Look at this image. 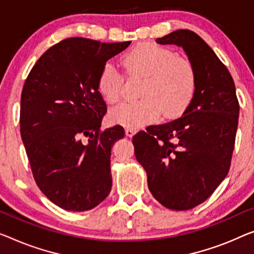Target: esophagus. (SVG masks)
Masks as SVG:
<instances>
[{
	"mask_svg": "<svg viewBox=\"0 0 254 254\" xmlns=\"http://www.w3.org/2000/svg\"><path fill=\"white\" fill-rule=\"evenodd\" d=\"M135 133V130H133V128H130V127H127V128H126V134H127V137H133V134Z\"/></svg>",
	"mask_w": 254,
	"mask_h": 254,
	"instance_id": "esophagus-1",
	"label": "esophagus"
}]
</instances>
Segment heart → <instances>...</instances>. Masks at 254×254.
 Listing matches in <instances>:
<instances>
[{
  "label": "heart",
  "instance_id": "obj_1",
  "mask_svg": "<svg viewBox=\"0 0 254 254\" xmlns=\"http://www.w3.org/2000/svg\"><path fill=\"white\" fill-rule=\"evenodd\" d=\"M128 75L143 77L137 101H127L111 111V120L121 126L137 128L153 122L161 113L175 117L191 103L197 88V70L190 60L157 43L135 45L122 58ZM123 77L112 63H106L98 77V90L108 104L122 96Z\"/></svg>",
  "mask_w": 254,
  "mask_h": 254
}]
</instances>
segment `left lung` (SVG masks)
Wrapping results in <instances>:
<instances>
[{
  "instance_id": "left-lung-1",
  "label": "left lung",
  "mask_w": 254,
  "mask_h": 254,
  "mask_svg": "<svg viewBox=\"0 0 254 254\" xmlns=\"http://www.w3.org/2000/svg\"><path fill=\"white\" fill-rule=\"evenodd\" d=\"M156 42L183 47L197 88L183 116L133 135L134 154L154 197L170 210H190L228 175L240 104L229 70L197 34L178 29Z\"/></svg>"
}]
</instances>
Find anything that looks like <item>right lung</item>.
I'll return each mask as SVG.
<instances>
[{"label":"right lung","instance_id":"add662e5","mask_svg":"<svg viewBox=\"0 0 254 254\" xmlns=\"http://www.w3.org/2000/svg\"><path fill=\"white\" fill-rule=\"evenodd\" d=\"M130 43L65 39L40 57L25 81L22 142L37 187L64 210L93 209L111 192V151L124 128H100L107 106L98 77Z\"/></svg>","mask_w":254,"mask_h":254}]
</instances>
